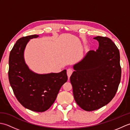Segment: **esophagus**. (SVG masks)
I'll return each mask as SVG.
<instances>
[{
    "mask_svg": "<svg viewBox=\"0 0 130 130\" xmlns=\"http://www.w3.org/2000/svg\"><path fill=\"white\" fill-rule=\"evenodd\" d=\"M73 72V70L72 69H70L69 68V69H68L67 70V75L68 76V78L69 79L70 78V77L71 75V74H72Z\"/></svg>",
    "mask_w": 130,
    "mask_h": 130,
    "instance_id": "esophagus-1",
    "label": "esophagus"
}]
</instances>
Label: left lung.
<instances>
[{
    "label": "left lung",
    "instance_id": "obj_1",
    "mask_svg": "<svg viewBox=\"0 0 130 130\" xmlns=\"http://www.w3.org/2000/svg\"><path fill=\"white\" fill-rule=\"evenodd\" d=\"M95 51H88L73 66L70 76L74 98L78 106L92 111L106 106L113 98L121 76L120 51L109 38L96 36Z\"/></svg>",
    "mask_w": 130,
    "mask_h": 130
}]
</instances>
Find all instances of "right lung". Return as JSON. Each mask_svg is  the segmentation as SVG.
<instances>
[{
    "instance_id": "add662e5",
    "label": "right lung",
    "mask_w": 130,
    "mask_h": 130,
    "mask_svg": "<svg viewBox=\"0 0 130 130\" xmlns=\"http://www.w3.org/2000/svg\"><path fill=\"white\" fill-rule=\"evenodd\" d=\"M37 35L21 38L11 50L9 58V80L17 99L26 108L42 112L50 107L62 85L67 82V70L58 73L40 74L29 69L24 58L27 44Z\"/></svg>"
}]
</instances>
